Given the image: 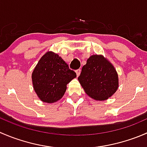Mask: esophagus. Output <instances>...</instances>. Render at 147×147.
<instances>
[{"label":"esophagus","mask_w":147,"mask_h":147,"mask_svg":"<svg viewBox=\"0 0 147 147\" xmlns=\"http://www.w3.org/2000/svg\"><path fill=\"white\" fill-rule=\"evenodd\" d=\"M75 72H76V74H77V76H79L80 75V72H81V69H77V70H75Z\"/></svg>","instance_id":"esophagus-1"}]
</instances>
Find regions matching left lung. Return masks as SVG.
Segmentation results:
<instances>
[{
    "label": "left lung",
    "mask_w": 147,
    "mask_h": 147,
    "mask_svg": "<svg viewBox=\"0 0 147 147\" xmlns=\"http://www.w3.org/2000/svg\"><path fill=\"white\" fill-rule=\"evenodd\" d=\"M78 80L87 95L100 101L107 100L119 87L116 69L100 55H93L87 59Z\"/></svg>",
    "instance_id": "1"
}]
</instances>
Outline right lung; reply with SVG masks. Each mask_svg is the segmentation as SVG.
Returning <instances> with one entry per match:
<instances>
[{
    "mask_svg": "<svg viewBox=\"0 0 147 147\" xmlns=\"http://www.w3.org/2000/svg\"><path fill=\"white\" fill-rule=\"evenodd\" d=\"M77 77L56 53L48 51L38 61L32 73V85L43 102L53 103L63 97L67 84Z\"/></svg>",
    "mask_w": 147,
    "mask_h": 147,
    "instance_id": "add662e5",
    "label": "right lung"
}]
</instances>
